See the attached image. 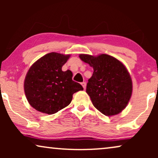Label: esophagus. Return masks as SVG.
Wrapping results in <instances>:
<instances>
[{"label": "esophagus", "mask_w": 158, "mask_h": 158, "mask_svg": "<svg viewBox=\"0 0 158 158\" xmlns=\"http://www.w3.org/2000/svg\"><path fill=\"white\" fill-rule=\"evenodd\" d=\"M81 85L83 87L84 89H85V88H86V83H85V82H83V83H82Z\"/></svg>", "instance_id": "1"}]
</instances>
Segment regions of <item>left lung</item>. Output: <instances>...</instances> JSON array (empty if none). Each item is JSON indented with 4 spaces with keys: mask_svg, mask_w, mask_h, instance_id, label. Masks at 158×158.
<instances>
[{
    "mask_svg": "<svg viewBox=\"0 0 158 158\" xmlns=\"http://www.w3.org/2000/svg\"><path fill=\"white\" fill-rule=\"evenodd\" d=\"M80 58L94 68L86 93L93 104L106 116L119 114L128 104L132 93V81L124 64L112 56L81 54Z\"/></svg>",
    "mask_w": 158,
    "mask_h": 158,
    "instance_id": "left-lung-1",
    "label": "left lung"
}]
</instances>
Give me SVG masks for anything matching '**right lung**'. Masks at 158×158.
Returning a JSON list of instances; mask_svg holds the SVG:
<instances>
[{
  "label": "right lung",
  "mask_w": 158,
  "mask_h": 158,
  "mask_svg": "<svg viewBox=\"0 0 158 158\" xmlns=\"http://www.w3.org/2000/svg\"><path fill=\"white\" fill-rule=\"evenodd\" d=\"M70 55L48 53L36 61L26 75L24 92L36 111L53 114L70 104L73 95L83 88L72 80L70 70L62 71Z\"/></svg>",
  "instance_id": "right-lung-1"
}]
</instances>
